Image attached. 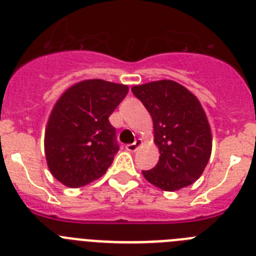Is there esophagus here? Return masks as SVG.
<instances>
[{
  "mask_svg": "<svg viewBox=\"0 0 256 256\" xmlns=\"http://www.w3.org/2000/svg\"><path fill=\"white\" fill-rule=\"evenodd\" d=\"M141 144H142L141 140H136V141L133 142V144H126V150H128V151H130V152H134V151H137V148H138L140 146H141Z\"/></svg>",
  "mask_w": 256,
  "mask_h": 256,
  "instance_id": "34e87169",
  "label": "esophagus"
}]
</instances>
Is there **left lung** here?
<instances>
[{
  "mask_svg": "<svg viewBox=\"0 0 256 256\" xmlns=\"http://www.w3.org/2000/svg\"><path fill=\"white\" fill-rule=\"evenodd\" d=\"M154 122L160 158L144 177L162 191H178L198 180L212 154V130L198 97L164 79L132 87Z\"/></svg>",
  "mask_w": 256,
  "mask_h": 256,
  "instance_id": "obj_1",
  "label": "left lung"
}]
</instances>
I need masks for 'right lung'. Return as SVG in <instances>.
Here are the masks:
<instances>
[{
    "instance_id": "add662e5",
    "label": "right lung",
    "mask_w": 256,
    "mask_h": 256,
    "mask_svg": "<svg viewBox=\"0 0 256 256\" xmlns=\"http://www.w3.org/2000/svg\"><path fill=\"white\" fill-rule=\"evenodd\" d=\"M128 86L88 79L61 94L47 122L44 154L58 182L78 188L102 177L119 151L108 122Z\"/></svg>"
}]
</instances>
